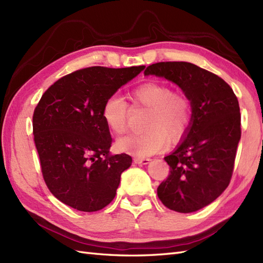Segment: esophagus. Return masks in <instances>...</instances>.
Masks as SVG:
<instances>
[{"instance_id": "obj_1", "label": "esophagus", "mask_w": 263, "mask_h": 263, "mask_svg": "<svg viewBox=\"0 0 263 263\" xmlns=\"http://www.w3.org/2000/svg\"><path fill=\"white\" fill-rule=\"evenodd\" d=\"M134 161H135V163H137V164H147V163H149L150 159H149V158L135 157V158H134Z\"/></svg>"}]
</instances>
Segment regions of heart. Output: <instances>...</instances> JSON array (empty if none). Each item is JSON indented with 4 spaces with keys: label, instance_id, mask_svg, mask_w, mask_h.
Returning <instances> with one entry per match:
<instances>
[{
    "label": "heart",
    "instance_id": "heart-1",
    "mask_svg": "<svg viewBox=\"0 0 263 263\" xmlns=\"http://www.w3.org/2000/svg\"><path fill=\"white\" fill-rule=\"evenodd\" d=\"M134 104L149 109L145 128L147 132L133 134L117 141L119 151L136 157H147L168 147L169 139L178 141L186 134L192 123V103L184 92L172 91L171 86L159 82H147L132 92ZM130 107L122 97L113 94L102 107V118L110 132L122 135L128 127Z\"/></svg>",
    "mask_w": 263,
    "mask_h": 263
}]
</instances>
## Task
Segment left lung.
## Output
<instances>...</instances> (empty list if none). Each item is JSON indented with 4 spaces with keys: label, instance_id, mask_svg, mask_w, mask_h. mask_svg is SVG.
<instances>
[{
    "label": "left lung",
    "instance_id": "8db88e82",
    "mask_svg": "<svg viewBox=\"0 0 263 263\" xmlns=\"http://www.w3.org/2000/svg\"><path fill=\"white\" fill-rule=\"evenodd\" d=\"M144 73L178 84L193 110L185 139L164 157L170 171L157 189L159 200L179 213L201 210L216 200L232 180L241 136L237 97L221 78L190 62H157Z\"/></svg>",
    "mask_w": 263,
    "mask_h": 263
}]
</instances>
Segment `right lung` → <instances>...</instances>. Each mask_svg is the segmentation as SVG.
<instances>
[{"mask_svg":"<svg viewBox=\"0 0 263 263\" xmlns=\"http://www.w3.org/2000/svg\"><path fill=\"white\" fill-rule=\"evenodd\" d=\"M145 66L89 67L55 81L38 102L33 134L43 178L51 194L70 208L97 212L113 201L129 155L109 156L105 100Z\"/></svg>","mask_w":263,"mask_h":263,"instance_id":"add662e5","label":"right lung"}]
</instances>
